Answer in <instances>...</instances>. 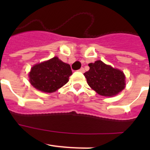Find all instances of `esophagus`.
I'll return each mask as SVG.
<instances>
[{"label":"esophagus","instance_id":"esophagus-1","mask_svg":"<svg viewBox=\"0 0 150 150\" xmlns=\"http://www.w3.org/2000/svg\"><path fill=\"white\" fill-rule=\"evenodd\" d=\"M79 72H81V73H84L85 70H84V68H83V67H81V68L79 70Z\"/></svg>","mask_w":150,"mask_h":150}]
</instances>
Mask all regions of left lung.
I'll return each instance as SVG.
<instances>
[{"mask_svg": "<svg viewBox=\"0 0 150 150\" xmlns=\"http://www.w3.org/2000/svg\"><path fill=\"white\" fill-rule=\"evenodd\" d=\"M90 69L84 74L88 86L102 96L112 97L125 87V76L122 71L107 65L101 61L88 64Z\"/></svg>", "mask_w": 150, "mask_h": 150, "instance_id": "8db88e82", "label": "left lung"}]
</instances>
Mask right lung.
Returning <instances> with one entry per match:
<instances>
[{"instance_id":"right-lung-1","label":"right lung","mask_w":150,"mask_h":150,"mask_svg":"<svg viewBox=\"0 0 150 150\" xmlns=\"http://www.w3.org/2000/svg\"><path fill=\"white\" fill-rule=\"evenodd\" d=\"M72 74L71 66L54 57L33 66L29 73V81L39 91L51 93L68 82Z\"/></svg>"}]
</instances>
